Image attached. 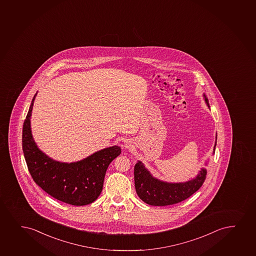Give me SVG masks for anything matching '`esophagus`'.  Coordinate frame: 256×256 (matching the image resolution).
Masks as SVG:
<instances>
[{
	"label": "esophagus",
	"instance_id": "obj_1",
	"mask_svg": "<svg viewBox=\"0 0 256 256\" xmlns=\"http://www.w3.org/2000/svg\"><path fill=\"white\" fill-rule=\"evenodd\" d=\"M124 147L126 148H130L132 147V141L130 140H124Z\"/></svg>",
	"mask_w": 256,
	"mask_h": 256
}]
</instances>
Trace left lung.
I'll list each match as a JSON object with an SVG mask.
<instances>
[{"label": "left lung", "instance_id": "8db88e82", "mask_svg": "<svg viewBox=\"0 0 256 256\" xmlns=\"http://www.w3.org/2000/svg\"><path fill=\"white\" fill-rule=\"evenodd\" d=\"M205 102L210 107L207 98ZM216 142L214 147L216 150ZM207 170L202 168L200 173L190 181L185 182H166L153 178L142 162H136L134 167V180L136 194L142 201L153 206H167L178 204L190 198L201 188L205 181Z\"/></svg>", "mask_w": 256, "mask_h": 256}]
</instances>
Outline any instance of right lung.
I'll return each mask as SVG.
<instances>
[{
  "instance_id": "1",
  "label": "right lung",
  "mask_w": 256,
  "mask_h": 256,
  "mask_svg": "<svg viewBox=\"0 0 256 256\" xmlns=\"http://www.w3.org/2000/svg\"><path fill=\"white\" fill-rule=\"evenodd\" d=\"M23 124L22 150L26 165L36 184L58 201L83 206L94 202L103 188L107 168L120 155L118 146L98 150L75 162L52 160L40 150L32 138L30 127L34 100Z\"/></svg>"
}]
</instances>
